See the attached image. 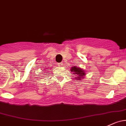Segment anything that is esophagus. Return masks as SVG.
I'll return each mask as SVG.
<instances>
[{
	"label": "esophagus",
	"mask_w": 126,
	"mask_h": 126,
	"mask_svg": "<svg viewBox=\"0 0 126 126\" xmlns=\"http://www.w3.org/2000/svg\"><path fill=\"white\" fill-rule=\"evenodd\" d=\"M57 64H58V66H62L63 65V63H62V62H61V63H57Z\"/></svg>",
	"instance_id": "34e87169"
}]
</instances>
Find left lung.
Segmentation results:
<instances>
[{
  "label": "left lung",
  "instance_id": "8db88e82",
  "mask_svg": "<svg viewBox=\"0 0 126 126\" xmlns=\"http://www.w3.org/2000/svg\"><path fill=\"white\" fill-rule=\"evenodd\" d=\"M71 72H73L74 74H76V75H77L78 77H76L78 79L77 80H81V78L85 75V73H84V71H83V69L75 66L72 67V68H71Z\"/></svg>",
  "mask_w": 126,
  "mask_h": 126
}]
</instances>
